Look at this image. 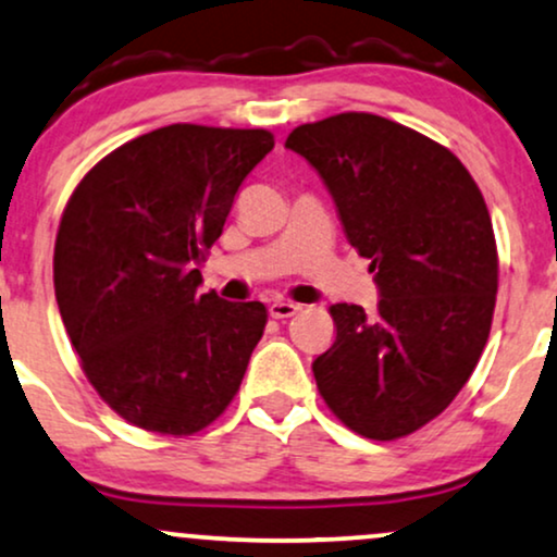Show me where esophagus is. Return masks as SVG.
I'll use <instances>...</instances> for the list:
<instances>
[{
    "mask_svg": "<svg viewBox=\"0 0 557 557\" xmlns=\"http://www.w3.org/2000/svg\"><path fill=\"white\" fill-rule=\"evenodd\" d=\"M300 311V304H293V300H272L270 304V317L272 319H290Z\"/></svg>",
    "mask_w": 557,
    "mask_h": 557,
    "instance_id": "34e87169",
    "label": "esophagus"
}]
</instances>
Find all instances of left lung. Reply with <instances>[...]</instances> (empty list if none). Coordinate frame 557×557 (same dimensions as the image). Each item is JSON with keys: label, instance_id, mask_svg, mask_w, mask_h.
<instances>
[{"label": "left lung", "instance_id": "8db88e82", "mask_svg": "<svg viewBox=\"0 0 557 557\" xmlns=\"http://www.w3.org/2000/svg\"><path fill=\"white\" fill-rule=\"evenodd\" d=\"M285 147L324 178L381 293L373 313L330 308L319 394L363 438L410 435L451 405L491 334L498 249L482 191L451 150L376 113L300 124Z\"/></svg>", "mask_w": 557, "mask_h": 557}]
</instances>
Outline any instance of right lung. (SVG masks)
<instances>
[{
  "mask_svg": "<svg viewBox=\"0 0 557 557\" xmlns=\"http://www.w3.org/2000/svg\"><path fill=\"white\" fill-rule=\"evenodd\" d=\"M272 147L267 129L171 124L116 147L72 191L53 290L87 381L126 423L181 438L236 397L267 308L199 293L197 264Z\"/></svg>",
  "mask_w": 557,
  "mask_h": 557,
  "instance_id": "obj_1",
  "label": "right lung"
}]
</instances>
